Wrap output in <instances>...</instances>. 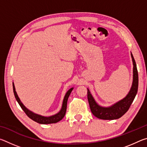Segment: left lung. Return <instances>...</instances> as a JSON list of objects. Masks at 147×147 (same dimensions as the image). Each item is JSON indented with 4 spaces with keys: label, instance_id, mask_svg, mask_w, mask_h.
<instances>
[{
    "label": "left lung",
    "instance_id": "8db88e82",
    "mask_svg": "<svg viewBox=\"0 0 147 147\" xmlns=\"http://www.w3.org/2000/svg\"><path fill=\"white\" fill-rule=\"evenodd\" d=\"M134 65L133 69V83L130 92L127 96L123 100L118 102L108 108H104L98 105L94 100L93 96L88 89V99L92 113L98 119L103 120H113L121 117L130 108L131 103L133 102L138 89V73L137 69L135 59L132 54H131Z\"/></svg>",
    "mask_w": 147,
    "mask_h": 147
}]
</instances>
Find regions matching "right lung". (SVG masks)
I'll use <instances>...</instances> for the list:
<instances>
[{
  "mask_svg": "<svg viewBox=\"0 0 147 147\" xmlns=\"http://www.w3.org/2000/svg\"><path fill=\"white\" fill-rule=\"evenodd\" d=\"M13 93H14V95L15 97H16L17 101L18 102L19 104L21 106V108L23 109V110L24 111V113L26 114V115L29 118H30L32 120H33L34 121L37 122L39 124H52V123H56L59 122V121H61L62 119L64 117L66 113V109H67V100L69 95L71 93L72 90H73V88H71L69 89V90L67 92V93L65 94V96L63 101V104H62V107L59 113H58L56 115H53V116H50V117H44V116H41L38 115V114H36L32 112V111L28 110L25 106L23 105V104L21 102V100L19 98L18 95L16 91V88H15V86L13 82Z\"/></svg>",
  "mask_w": 147,
  "mask_h": 147,
  "instance_id": "1",
  "label": "right lung"
}]
</instances>
